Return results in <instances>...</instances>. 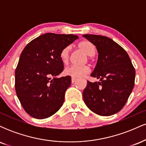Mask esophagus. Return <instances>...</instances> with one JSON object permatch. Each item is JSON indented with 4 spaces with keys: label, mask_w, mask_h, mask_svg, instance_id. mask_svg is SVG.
<instances>
[{
    "label": "esophagus",
    "mask_w": 146,
    "mask_h": 146,
    "mask_svg": "<svg viewBox=\"0 0 146 146\" xmlns=\"http://www.w3.org/2000/svg\"><path fill=\"white\" fill-rule=\"evenodd\" d=\"M76 80L77 79L76 78H71V82L72 83H74L75 81H76Z\"/></svg>",
    "instance_id": "esophagus-1"
}]
</instances>
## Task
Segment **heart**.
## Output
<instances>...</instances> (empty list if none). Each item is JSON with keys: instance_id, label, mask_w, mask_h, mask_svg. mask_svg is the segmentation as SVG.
Instances as JSON below:
<instances>
[{"instance_id": "obj_1", "label": "heart", "mask_w": 146, "mask_h": 146, "mask_svg": "<svg viewBox=\"0 0 146 146\" xmlns=\"http://www.w3.org/2000/svg\"><path fill=\"white\" fill-rule=\"evenodd\" d=\"M79 48L84 51L87 56H93L96 51V47L91 42L88 40H83L78 44ZM70 57V46H66L62 50L60 53V58L63 64H66L68 62ZM90 68L86 65L78 66V65H71L64 70L65 75L71 76L72 78H77L84 76L89 73Z\"/></svg>"}]
</instances>
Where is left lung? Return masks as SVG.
<instances>
[{
    "label": "left lung",
    "instance_id": "obj_1",
    "mask_svg": "<svg viewBox=\"0 0 146 146\" xmlns=\"http://www.w3.org/2000/svg\"><path fill=\"white\" fill-rule=\"evenodd\" d=\"M96 46L98 60L90 76L100 82H87L83 99L89 109L101 116L118 113L134 88L135 69L126 51L108 37L83 35Z\"/></svg>",
    "mask_w": 146,
    "mask_h": 146
}]
</instances>
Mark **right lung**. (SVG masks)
Segmentation results:
<instances>
[{"mask_svg": "<svg viewBox=\"0 0 146 146\" xmlns=\"http://www.w3.org/2000/svg\"><path fill=\"white\" fill-rule=\"evenodd\" d=\"M78 38L72 34L44 33L31 40L22 51L15 71V89L30 116L47 118L62 106L71 78H56L64 69L60 53Z\"/></svg>", "mask_w": 146, "mask_h": 146, "instance_id": "add662e5", "label": "right lung"}]
</instances>
